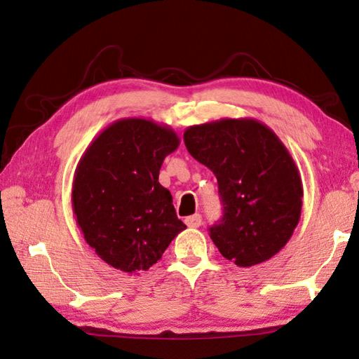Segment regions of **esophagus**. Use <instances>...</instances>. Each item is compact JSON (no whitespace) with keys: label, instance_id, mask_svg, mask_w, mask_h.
Returning <instances> with one entry per match:
<instances>
[{"label":"esophagus","instance_id":"34e87169","mask_svg":"<svg viewBox=\"0 0 359 359\" xmlns=\"http://www.w3.org/2000/svg\"><path fill=\"white\" fill-rule=\"evenodd\" d=\"M185 223H187V226H188V228H198V226H201V223H203V217L199 215V214L190 215V217H187V218H185Z\"/></svg>","mask_w":359,"mask_h":359}]
</instances>
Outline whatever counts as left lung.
<instances>
[{"label": "left lung", "mask_w": 359, "mask_h": 359, "mask_svg": "<svg viewBox=\"0 0 359 359\" xmlns=\"http://www.w3.org/2000/svg\"><path fill=\"white\" fill-rule=\"evenodd\" d=\"M184 141L217 177L224 212L210 239L223 257L250 267L280 252L299 223L304 191L276 133L255 118H222L188 126Z\"/></svg>", "instance_id": "8db88e82"}]
</instances>
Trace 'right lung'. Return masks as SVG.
I'll list each match as a JSON object with an SVG mask.
<instances>
[{
  "label": "right lung",
  "mask_w": 359,
  "mask_h": 359,
  "mask_svg": "<svg viewBox=\"0 0 359 359\" xmlns=\"http://www.w3.org/2000/svg\"><path fill=\"white\" fill-rule=\"evenodd\" d=\"M180 139L168 125L128 117L96 136L77 163L72 212L83 239L115 269L141 274L187 226L160 182Z\"/></svg>",
  "instance_id": "add662e5"
}]
</instances>
